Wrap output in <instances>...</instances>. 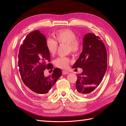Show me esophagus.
<instances>
[{"mask_svg": "<svg viewBox=\"0 0 126 126\" xmlns=\"http://www.w3.org/2000/svg\"><path fill=\"white\" fill-rule=\"evenodd\" d=\"M69 74V72L67 71H64V70H63V71H62V74L63 75H67Z\"/></svg>", "mask_w": 126, "mask_h": 126, "instance_id": "34e87169", "label": "esophagus"}]
</instances>
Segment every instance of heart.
<instances>
[{"mask_svg": "<svg viewBox=\"0 0 126 126\" xmlns=\"http://www.w3.org/2000/svg\"><path fill=\"white\" fill-rule=\"evenodd\" d=\"M55 36L58 43L67 44V50L68 52L77 53L79 50L80 45L76 40V35L71 30L69 29L58 30L55 33ZM46 44L49 53L54 56L57 50V42L55 40L49 38L46 40ZM70 62L71 60L70 58L64 56L58 57L54 61L55 66L62 69L68 68Z\"/></svg>", "mask_w": 126, "mask_h": 126, "instance_id": "b5f03b06", "label": "heart"}]
</instances>
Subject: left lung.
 <instances>
[{
    "instance_id": "8db88e82",
    "label": "left lung",
    "mask_w": 126,
    "mask_h": 126,
    "mask_svg": "<svg viewBox=\"0 0 126 126\" xmlns=\"http://www.w3.org/2000/svg\"><path fill=\"white\" fill-rule=\"evenodd\" d=\"M107 55L106 47L100 38L94 34H86L83 38V50L72 68H82L77 75L76 93L90 94L100 84L106 71Z\"/></svg>"
}]
</instances>
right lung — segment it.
I'll list each match as a JSON object with an SVG mask.
<instances>
[{
	"instance_id": "obj_1",
	"label": "right lung",
	"mask_w": 126,
	"mask_h": 126,
	"mask_svg": "<svg viewBox=\"0 0 126 126\" xmlns=\"http://www.w3.org/2000/svg\"><path fill=\"white\" fill-rule=\"evenodd\" d=\"M46 43V37L37 30L29 34L20 47L19 71L26 89L34 96L47 94L62 74L60 69L55 68L51 75H44L46 68H53L47 64L50 56Z\"/></svg>"
}]
</instances>
